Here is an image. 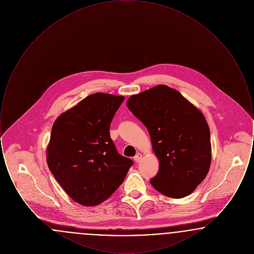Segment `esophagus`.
Masks as SVG:
<instances>
[{
  "instance_id": "esophagus-1",
  "label": "esophagus",
  "mask_w": 254,
  "mask_h": 254,
  "mask_svg": "<svg viewBox=\"0 0 254 254\" xmlns=\"http://www.w3.org/2000/svg\"><path fill=\"white\" fill-rule=\"evenodd\" d=\"M142 159H143L142 154H141V153H137V154L135 155V157H134V161H135L136 163H140Z\"/></svg>"
}]
</instances>
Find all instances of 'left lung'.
Returning a JSON list of instances; mask_svg holds the SVG:
<instances>
[{
  "mask_svg": "<svg viewBox=\"0 0 254 254\" xmlns=\"http://www.w3.org/2000/svg\"><path fill=\"white\" fill-rule=\"evenodd\" d=\"M127 106L147 128L160 161L150 184L171 198L190 195L205 179L211 161L210 132L202 112L165 85L132 95Z\"/></svg>",
  "mask_w": 254,
  "mask_h": 254,
  "instance_id": "1",
  "label": "left lung"
}]
</instances>
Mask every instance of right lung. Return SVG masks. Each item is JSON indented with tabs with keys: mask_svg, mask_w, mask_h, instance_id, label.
<instances>
[{
	"mask_svg": "<svg viewBox=\"0 0 254 254\" xmlns=\"http://www.w3.org/2000/svg\"><path fill=\"white\" fill-rule=\"evenodd\" d=\"M124 97L97 92L54 123L48 146L49 170L75 202L97 205L121 186L133 165L118 153L109 127Z\"/></svg>",
	"mask_w": 254,
	"mask_h": 254,
	"instance_id": "1",
	"label": "right lung"
}]
</instances>
